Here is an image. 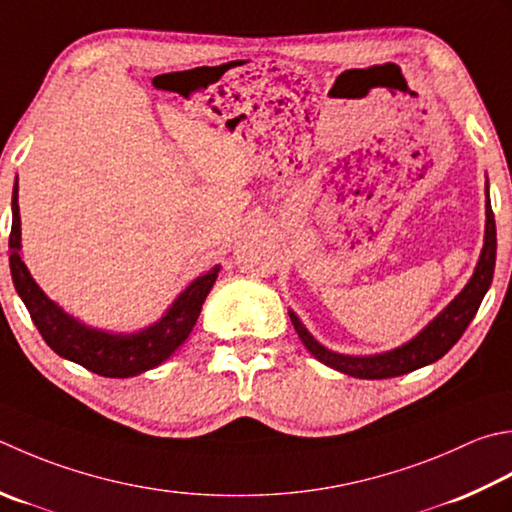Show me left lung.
Masks as SVG:
<instances>
[{"mask_svg": "<svg viewBox=\"0 0 512 512\" xmlns=\"http://www.w3.org/2000/svg\"><path fill=\"white\" fill-rule=\"evenodd\" d=\"M486 197H488V186H486ZM495 255H497L495 215H493V208H490V199H486V239H484V250H482V257H479L473 279H470L462 293L448 304L444 313H439L433 322H430L422 333L413 339V342L404 344L402 348L390 350V353H384V355L350 357V355L333 353V350L324 348L322 344H317L315 339L310 337V333L302 326V322H299L295 313H290V322H293L299 339H302L310 353H313L322 364L339 370V373H346L350 377H359V379H388V377L406 375L410 370H417L426 364L437 362L439 357H444L448 350L459 342V337L464 335V330L477 315L479 304H482L490 282H493Z\"/></svg>", "mask_w": 512, "mask_h": 512, "instance_id": "left-lung-1", "label": "left lung"}]
</instances>
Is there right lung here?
<instances>
[{
	"mask_svg": "<svg viewBox=\"0 0 512 512\" xmlns=\"http://www.w3.org/2000/svg\"><path fill=\"white\" fill-rule=\"evenodd\" d=\"M19 204H17V182L13 188V226H10L8 248H10V275L17 288V295L26 304L30 319L37 326L44 342L55 350L59 357L70 359L79 366L88 368L90 373L102 377H133L144 370L155 368L166 357L175 353L179 344L193 330L202 304L213 288L219 266L208 270L206 275L197 277L177 302L168 308L162 322L150 326L137 335H108L99 330L77 324L62 308L50 302L42 288L30 277L26 264L19 257Z\"/></svg>",
	"mask_w": 512,
	"mask_h": 512,
	"instance_id": "obj_1",
	"label": "right lung"
}]
</instances>
